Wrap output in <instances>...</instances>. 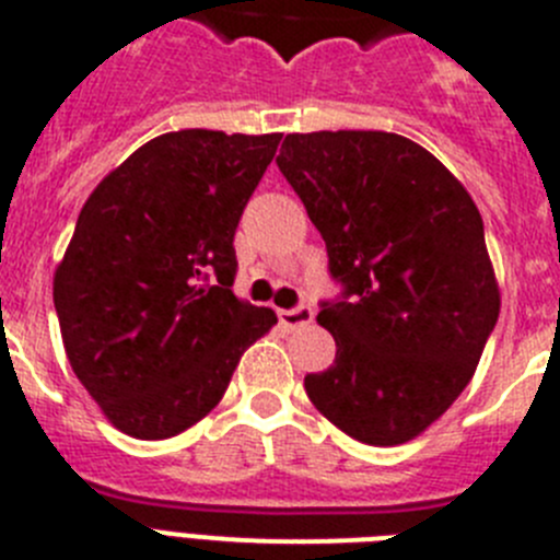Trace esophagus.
I'll return each instance as SVG.
<instances>
[{"label": "esophagus", "instance_id": "34e87169", "mask_svg": "<svg viewBox=\"0 0 560 560\" xmlns=\"http://www.w3.org/2000/svg\"><path fill=\"white\" fill-rule=\"evenodd\" d=\"M277 316H280V325H285V328H300V325L314 323V308L311 305H296V308L277 311Z\"/></svg>", "mask_w": 560, "mask_h": 560}]
</instances>
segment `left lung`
I'll use <instances>...</instances> for the list:
<instances>
[{
  "instance_id": "obj_1",
  "label": "left lung",
  "mask_w": 560,
  "mask_h": 560,
  "mask_svg": "<svg viewBox=\"0 0 560 560\" xmlns=\"http://www.w3.org/2000/svg\"><path fill=\"white\" fill-rule=\"evenodd\" d=\"M277 167L345 285L316 316L336 359L305 375V393L359 443H407L468 387L499 319L482 215L457 176L400 133H289Z\"/></svg>"
}]
</instances>
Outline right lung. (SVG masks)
Here are the masks:
<instances>
[{"mask_svg": "<svg viewBox=\"0 0 560 560\" xmlns=\"http://www.w3.org/2000/svg\"><path fill=\"white\" fill-rule=\"evenodd\" d=\"M283 133L153 137L92 190L52 277L67 359L108 423L165 440L277 323L232 294L237 221Z\"/></svg>", "mask_w": 560, "mask_h": 560, "instance_id": "1", "label": "right lung"}]
</instances>
